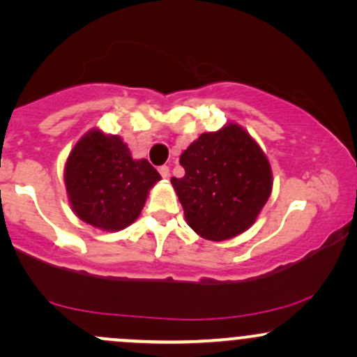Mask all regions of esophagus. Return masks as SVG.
Returning a JSON list of instances; mask_svg holds the SVG:
<instances>
[{"instance_id": "34e87169", "label": "esophagus", "mask_w": 357, "mask_h": 357, "mask_svg": "<svg viewBox=\"0 0 357 357\" xmlns=\"http://www.w3.org/2000/svg\"><path fill=\"white\" fill-rule=\"evenodd\" d=\"M159 174H161L165 179H167V178H169V167L161 166V167H159Z\"/></svg>"}]
</instances>
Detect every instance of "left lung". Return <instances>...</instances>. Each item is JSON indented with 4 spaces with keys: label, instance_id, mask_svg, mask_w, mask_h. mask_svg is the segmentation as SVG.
<instances>
[{
    "label": "left lung",
    "instance_id": "8db88e82",
    "mask_svg": "<svg viewBox=\"0 0 357 357\" xmlns=\"http://www.w3.org/2000/svg\"><path fill=\"white\" fill-rule=\"evenodd\" d=\"M183 178H171L186 223L221 241L248 230L272 192V169L260 146L240 126L202 134L179 158Z\"/></svg>",
    "mask_w": 357,
    "mask_h": 357
}]
</instances>
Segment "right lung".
<instances>
[{"label":"right lung","instance_id":"add662e5","mask_svg":"<svg viewBox=\"0 0 357 357\" xmlns=\"http://www.w3.org/2000/svg\"><path fill=\"white\" fill-rule=\"evenodd\" d=\"M159 179L146 159L130 158L121 137L97 129L77 142L65 165V186L75 215L107 231L137 220L147 192Z\"/></svg>","mask_w":357,"mask_h":357}]
</instances>
